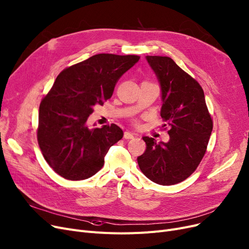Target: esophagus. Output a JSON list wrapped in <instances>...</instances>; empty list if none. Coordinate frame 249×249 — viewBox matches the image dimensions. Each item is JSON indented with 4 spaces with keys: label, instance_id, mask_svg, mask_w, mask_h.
Instances as JSON below:
<instances>
[{
    "label": "esophagus",
    "instance_id": "34e87169",
    "mask_svg": "<svg viewBox=\"0 0 249 249\" xmlns=\"http://www.w3.org/2000/svg\"><path fill=\"white\" fill-rule=\"evenodd\" d=\"M124 138L125 139H133L134 138V134L131 133V132H129V131H125L124 132Z\"/></svg>",
    "mask_w": 249,
    "mask_h": 249
}]
</instances>
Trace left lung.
Returning <instances> with one entry per match:
<instances>
[{
  "label": "left lung",
  "mask_w": 249,
  "mask_h": 249,
  "mask_svg": "<svg viewBox=\"0 0 249 249\" xmlns=\"http://www.w3.org/2000/svg\"><path fill=\"white\" fill-rule=\"evenodd\" d=\"M161 90L160 117L170 140L143 136L146 149L137 158L143 174L160 185H174L196 170L207 151L213 120L199 83L169 57L146 56Z\"/></svg>",
  "instance_id": "obj_1"
}]
</instances>
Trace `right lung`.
Here are the masks:
<instances>
[{
	"label": "right lung",
	"instance_id": "add662e5",
	"mask_svg": "<svg viewBox=\"0 0 249 249\" xmlns=\"http://www.w3.org/2000/svg\"><path fill=\"white\" fill-rule=\"evenodd\" d=\"M139 56L99 53L64 69L41 100L37 142L49 166L61 177L83 180L105 163L112 145L123 137L116 124L89 128L95 105L109 100L122 75Z\"/></svg>",
	"mask_w": 249,
	"mask_h": 249
}]
</instances>
